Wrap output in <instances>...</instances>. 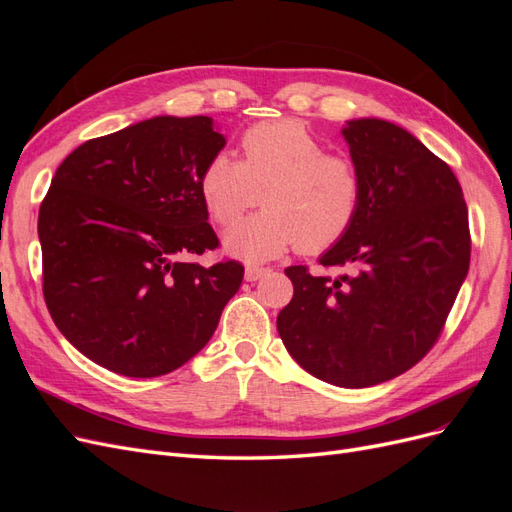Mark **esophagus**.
Masks as SVG:
<instances>
[{"label": "esophagus", "mask_w": 512, "mask_h": 512, "mask_svg": "<svg viewBox=\"0 0 512 512\" xmlns=\"http://www.w3.org/2000/svg\"><path fill=\"white\" fill-rule=\"evenodd\" d=\"M267 273H269V269H265V267L247 265V267H245V280H247V282H256V280H260L262 275H267Z\"/></svg>", "instance_id": "esophagus-1"}]
</instances>
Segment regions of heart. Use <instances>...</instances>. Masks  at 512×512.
<instances>
[{"label":"heart","instance_id":"b5f03b06","mask_svg":"<svg viewBox=\"0 0 512 512\" xmlns=\"http://www.w3.org/2000/svg\"><path fill=\"white\" fill-rule=\"evenodd\" d=\"M243 160L220 151L200 175V196L220 226L235 224L260 203L265 211L230 228L224 250L247 262H265L301 247L320 254L342 241L363 200V179L342 153L303 121H262L241 136Z\"/></svg>","mask_w":512,"mask_h":512}]
</instances>
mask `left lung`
Returning a JSON list of instances; mask_svg holds the SVG:
<instances>
[{"mask_svg":"<svg viewBox=\"0 0 512 512\" xmlns=\"http://www.w3.org/2000/svg\"><path fill=\"white\" fill-rule=\"evenodd\" d=\"M363 179L348 235L318 262L288 267L292 301L277 333L305 371L365 389L416 365L444 327L470 267L468 207L453 170L391 121L342 128Z\"/></svg>","mask_w":512,"mask_h":512,"instance_id":"8db88e82","label":"left lung"}]
</instances>
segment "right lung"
I'll return each instance as SVG.
<instances>
[{"instance_id": "obj_1", "label": "right lung", "mask_w": 512, "mask_h": 512, "mask_svg": "<svg viewBox=\"0 0 512 512\" xmlns=\"http://www.w3.org/2000/svg\"><path fill=\"white\" fill-rule=\"evenodd\" d=\"M226 145L211 117L160 115L76 147L40 205L44 301L68 342L128 378L188 363L243 282L218 247L200 175Z\"/></svg>"}]
</instances>
